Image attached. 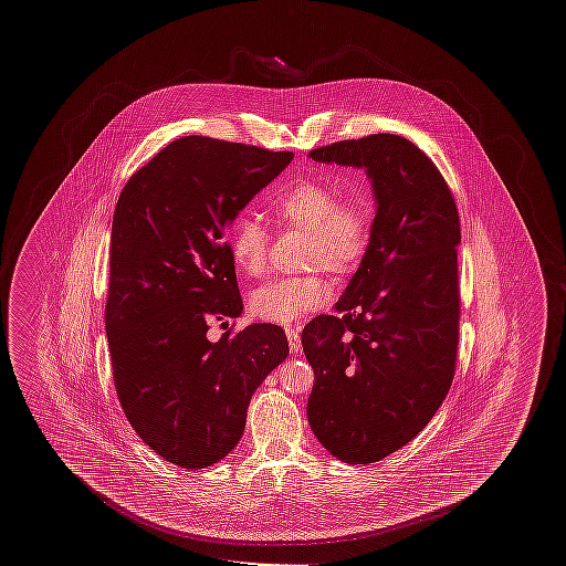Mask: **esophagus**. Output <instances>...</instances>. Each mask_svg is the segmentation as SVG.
<instances>
[{
	"label": "esophagus",
	"mask_w": 566,
	"mask_h": 566,
	"mask_svg": "<svg viewBox=\"0 0 566 566\" xmlns=\"http://www.w3.org/2000/svg\"><path fill=\"white\" fill-rule=\"evenodd\" d=\"M286 337H289V344H291V350L301 352V335H298V328L295 326H286Z\"/></svg>",
	"instance_id": "34e87169"
}]
</instances>
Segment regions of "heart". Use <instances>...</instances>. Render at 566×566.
<instances>
[{"instance_id":"obj_1","label":"heart","mask_w":566,"mask_h":566,"mask_svg":"<svg viewBox=\"0 0 566 566\" xmlns=\"http://www.w3.org/2000/svg\"><path fill=\"white\" fill-rule=\"evenodd\" d=\"M271 214L280 227L303 229V265L350 275L369 252L374 238V206L360 190L337 195L318 178L298 180L271 199ZM229 254L235 268L256 277L268 268L270 235L254 216H240L229 231ZM333 295L323 273L275 277L250 295L254 318L271 324H295L316 312Z\"/></svg>"}]
</instances>
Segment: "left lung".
I'll return each mask as SVG.
<instances>
[{"label":"left lung","instance_id":"1","mask_svg":"<svg viewBox=\"0 0 566 566\" xmlns=\"http://www.w3.org/2000/svg\"><path fill=\"white\" fill-rule=\"evenodd\" d=\"M310 157L365 167L376 190L371 245L337 314L301 333L316 377L312 431L333 457L369 464L422 431L452 386L460 218L437 165L401 135L344 139Z\"/></svg>","mask_w":566,"mask_h":566}]
</instances>
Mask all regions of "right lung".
I'll list each match as a JSON object with an SVG mask.
<instances>
[{
	"label": "right lung",
	"mask_w": 566,
	"mask_h": 566,
	"mask_svg": "<svg viewBox=\"0 0 566 566\" xmlns=\"http://www.w3.org/2000/svg\"><path fill=\"white\" fill-rule=\"evenodd\" d=\"M293 153L187 135L127 180L109 238L106 335L120 407L159 457L206 469L242 439L252 392L289 356L277 324L208 339L242 295L229 222Z\"/></svg>",
	"instance_id": "obj_1"
}]
</instances>
